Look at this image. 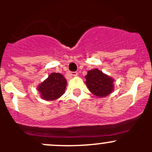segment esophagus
I'll return each instance as SVG.
<instances>
[{
  "instance_id": "obj_1",
  "label": "esophagus",
  "mask_w": 152,
  "mask_h": 152,
  "mask_svg": "<svg viewBox=\"0 0 152 152\" xmlns=\"http://www.w3.org/2000/svg\"><path fill=\"white\" fill-rule=\"evenodd\" d=\"M70 76H77L78 73H77V72H70Z\"/></svg>"
}]
</instances>
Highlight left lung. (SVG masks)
I'll return each instance as SVG.
<instances>
[{"label":"left lung","mask_w":152,"mask_h":152,"mask_svg":"<svg viewBox=\"0 0 152 152\" xmlns=\"http://www.w3.org/2000/svg\"><path fill=\"white\" fill-rule=\"evenodd\" d=\"M86 78V85L90 91L98 97H104L113 90V80L111 77L98 69L89 70Z\"/></svg>","instance_id":"8db88e82"}]
</instances>
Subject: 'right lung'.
<instances>
[{"mask_svg": "<svg viewBox=\"0 0 152 152\" xmlns=\"http://www.w3.org/2000/svg\"><path fill=\"white\" fill-rule=\"evenodd\" d=\"M66 85V79L62 74L52 73L49 75L47 79L39 85L38 91L40 93L43 99L53 101L64 94Z\"/></svg>", "mask_w": 152, "mask_h": 152, "instance_id": "right-lung-1", "label": "right lung"}]
</instances>
